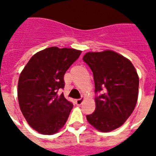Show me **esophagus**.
Listing matches in <instances>:
<instances>
[{
	"instance_id": "obj_1",
	"label": "esophagus",
	"mask_w": 156,
	"mask_h": 156,
	"mask_svg": "<svg viewBox=\"0 0 156 156\" xmlns=\"http://www.w3.org/2000/svg\"><path fill=\"white\" fill-rule=\"evenodd\" d=\"M85 100L84 98H81V99H78V100H75V104L77 105H81V104H83V102Z\"/></svg>"
}]
</instances>
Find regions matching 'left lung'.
<instances>
[{
	"label": "left lung",
	"mask_w": 156,
	"mask_h": 156,
	"mask_svg": "<svg viewBox=\"0 0 156 156\" xmlns=\"http://www.w3.org/2000/svg\"><path fill=\"white\" fill-rule=\"evenodd\" d=\"M83 60L93 72L95 92H104L95 98V112L87 115V120L104 133L121 127L138 101L139 78L134 66L112 50L88 52Z\"/></svg>",
	"instance_id": "1"
}]
</instances>
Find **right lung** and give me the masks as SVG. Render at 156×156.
<instances>
[{
    "mask_svg": "<svg viewBox=\"0 0 156 156\" xmlns=\"http://www.w3.org/2000/svg\"><path fill=\"white\" fill-rule=\"evenodd\" d=\"M81 53L74 48H47L33 55L21 72L18 104L29 126L38 133L52 135L65 126L73 104L57 92L65 87L66 72Z\"/></svg>",
    "mask_w": 156,
    "mask_h": 156,
    "instance_id": "1",
    "label": "right lung"
}]
</instances>
